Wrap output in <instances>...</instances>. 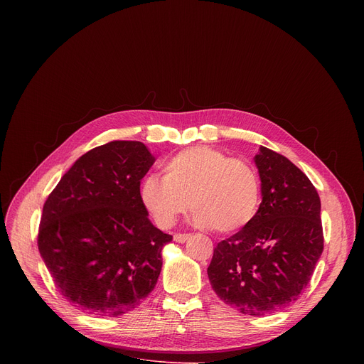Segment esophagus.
<instances>
[{
    "label": "esophagus",
    "mask_w": 364,
    "mask_h": 364,
    "mask_svg": "<svg viewBox=\"0 0 364 364\" xmlns=\"http://www.w3.org/2000/svg\"><path fill=\"white\" fill-rule=\"evenodd\" d=\"M188 239H190L188 233H176L174 235V242H178V243H184Z\"/></svg>",
    "instance_id": "esophagus-1"
}]
</instances>
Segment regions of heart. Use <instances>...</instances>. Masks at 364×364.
<instances>
[{
    "label": "heart",
    "mask_w": 364,
    "mask_h": 364,
    "mask_svg": "<svg viewBox=\"0 0 364 364\" xmlns=\"http://www.w3.org/2000/svg\"><path fill=\"white\" fill-rule=\"evenodd\" d=\"M139 193L146 212L163 229L191 207L194 225L233 233L252 222L261 203L255 167L205 145L176 154L164 164L163 178L145 177Z\"/></svg>",
    "instance_id": "obj_1"
}]
</instances>
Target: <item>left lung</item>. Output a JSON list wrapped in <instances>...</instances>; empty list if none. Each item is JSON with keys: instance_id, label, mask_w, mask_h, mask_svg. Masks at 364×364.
Wrapping results in <instances>:
<instances>
[{"instance_id": "8db88e82", "label": "left lung", "mask_w": 364, "mask_h": 364, "mask_svg": "<svg viewBox=\"0 0 364 364\" xmlns=\"http://www.w3.org/2000/svg\"><path fill=\"white\" fill-rule=\"evenodd\" d=\"M262 203L249 225L218 243L207 275L218 296L259 317L296 301L324 249L320 196L284 155H255Z\"/></svg>"}]
</instances>
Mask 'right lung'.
<instances>
[{"label": "right lung", "instance_id": "right-lung-1", "mask_svg": "<svg viewBox=\"0 0 364 364\" xmlns=\"http://www.w3.org/2000/svg\"><path fill=\"white\" fill-rule=\"evenodd\" d=\"M139 141L96 146L50 193L37 245L59 292L97 317L136 308L159 281L171 235L155 228L139 186L154 164Z\"/></svg>", "mask_w": 364, "mask_h": 364}]
</instances>
